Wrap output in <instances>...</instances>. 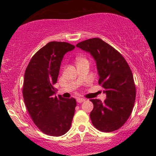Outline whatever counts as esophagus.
Listing matches in <instances>:
<instances>
[{"mask_svg":"<svg viewBox=\"0 0 156 156\" xmlns=\"http://www.w3.org/2000/svg\"><path fill=\"white\" fill-rule=\"evenodd\" d=\"M86 101V99H82V98H78V99H76V101H77V103H82V102H84Z\"/></svg>","mask_w":156,"mask_h":156,"instance_id":"obj_1","label":"esophagus"}]
</instances>
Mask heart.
Masks as SVG:
<instances>
[{
    "instance_id": "1",
    "label": "heart",
    "mask_w": 156,
    "mask_h": 156,
    "mask_svg": "<svg viewBox=\"0 0 156 156\" xmlns=\"http://www.w3.org/2000/svg\"><path fill=\"white\" fill-rule=\"evenodd\" d=\"M76 64H80L88 62V59H87V57H85L84 56H78L76 57Z\"/></svg>"
}]
</instances>
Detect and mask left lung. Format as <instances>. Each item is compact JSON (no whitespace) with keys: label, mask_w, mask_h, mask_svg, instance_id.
Segmentation results:
<instances>
[{"label":"left lung","mask_w":156,"mask_h":156,"mask_svg":"<svg viewBox=\"0 0 156 156\" xmlns=\"http://www.w3.org/2000/svg\"><path fill=\"white\" fill-rule=\"evenodd\" d=\"M90 52L96 60L99 84L106 99H90L94 104L90 118L96 129L112 132L120 129L131 116L136 100L133 76L121 54L100 38H91L76 45Z\"/></svg>","instance_id":"left-lung-1"}]
</instances>
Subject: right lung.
<instances>
[{
  "mask_svg": "<svg viewBox=\"0 0 156 156\" xmlns=\"http://www.w3.org/2000/svg\"><path fill=\"white\" fill-rule=\"evenodd\" d=\"M75 46L65 42L52 41L40 49L25 69L23 95L32 120L42 132L60 136L71 127L76 106L74 98L55 96L63 57Z\"/></svg>",
  "mask_w": 156,
  "mask_h": 156,
  "instance_id": "obj_1",
  "label": "right lung"
}]
</instances>
